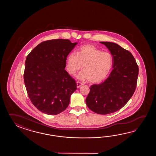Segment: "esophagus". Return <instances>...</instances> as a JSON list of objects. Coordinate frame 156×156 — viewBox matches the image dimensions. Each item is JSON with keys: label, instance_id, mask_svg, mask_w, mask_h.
<instances>
[{"label": "esophagus", "instance_id": "1", "mask_svg": "<svg viewBox=\"0 0 156 156\" xmlns=\"http://www.w3.org/2000/svg\"><path fill=\"white\" fill-rule=\"evenodd\" d=\"M77 87V88H79L81 86H82L83 85V83H80V82H77L76 83Z\"/></svg>", "mask_w": 156, "mask_h": 156}]
</instances>
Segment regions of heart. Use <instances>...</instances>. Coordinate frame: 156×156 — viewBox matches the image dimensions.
<instances>
[{
	"label": "heart",
	"mask_w": 156,
	"mask_h": 156,
	"mask_svg": "<svg viewBox=\"0 0 156 156\" xmlns=\"http://www.w3.org/2000/svg\"><path fill=\"white\" fill-rule=\"evenodd\" d=\"M112 55L103 52L92 44L81 47L77 53H71L66 62L67 71L71 75H75L81 69L78 79L88 80L93 83H100L106 78L113 66Z\"/></svg>",
	"instance_id": "1"
}]
</instances>
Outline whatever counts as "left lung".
Here are the masks:
<instances>
[{"mask_svg":"<svg viewBox=\"0 0 156 156\" xmlns=\"http://www.w3.org/2000/svg\"><path fill=\"white\" fill-rule=\"evenodd\" d=\"M113 56V70L104 82L90 86L87 106L99 114H108L120 109L135 91L139 69L129 51L116 43L100 42Z\"/></svg>","mask_w":156,"mask_h":156,"instance_id":"8db88e82","label":"left lung"}]
</instances>
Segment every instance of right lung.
I'll return each instance as SVG.
<instances>
[{
	"mask_svg": "<svg viewBox=\"0 0 156 156\" xmlns=\"http://www.w3.org/2000/svg\"><path fill=\"white\" fill-rule=\"evenodd\" d=\"M77 44L69 40H48L27 56L24 83L31 102L40 112L57 115L69 106L77 86L65 69L67 57Z\"/></svg>",
	"mask_w": 156,
	"mask_h": 156,
	"instance_id": "obj_1",
	"label": "right lung"
}]
</instances>
